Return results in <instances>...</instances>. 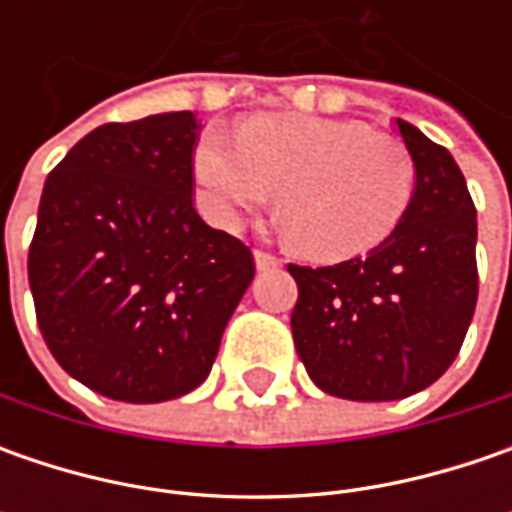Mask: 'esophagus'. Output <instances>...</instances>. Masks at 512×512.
<instances>
[{"label": "esophagus", "mask_w": 512, "mask_h": 512, "mask_svg": "<svg viewBox=\"0 0 512 512\" xmlns=\"http://www.w3.org/2000/svg\"><path fill=\"white\" fill-rule=\"evenodd\" d=\"M253 259H256V267H259V270H276V267L282 265V259L273 256V253H267V250H256Z\"/></svg>", "instance_id": "obj_1"}]
</instances>
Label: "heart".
<instances>
[{
  "instance_id": "1",
  "label": "heart",
  "mask_w": 512,
  "mask_h": 512,
  "mask_svg": "<svg viewBox=\"0 0 512 512\" xmlns=\"http://www.w3.org/2000/svg\"><path fill=\"white\" fill-rule=\"evenodd\" d=\"M207 213L233 227L276 189V222L307 259L367 253L404 219L416 165L390 133L356 119L276 113L250 119L230 142L207 133L193 156Z\"/></svg>"
}]
</instances>
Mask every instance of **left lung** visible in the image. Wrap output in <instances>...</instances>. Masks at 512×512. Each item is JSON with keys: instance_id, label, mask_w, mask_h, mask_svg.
<instances>
[{"instance_id": "1", "label": "left lung", "mask_w": 512, "mask_h": 512, "mask_svg": "<svg viewBox=\"0 0 512 512\" xmlns=\"http://www.w3.org/2000/svg\"><path fill=\"white\" fill-rule=\"evenodd\" d=\"M416 165L399 227L330 267L287 265L290 316L310 379L350 402H393L436 382L462 350L479 299L476 205L453 156L396 122Z\"/></svg>"}]
</instances>
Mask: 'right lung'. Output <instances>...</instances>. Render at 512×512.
Returning <instances> with one entry per match:
<instances>
[{"label": "right lung", "instance_id": "obj_1", "mask_svg": "<svg viewBox=\"0 0 512 512\" xmlns=\"http://www.w3.org/2000/svg\"><path fill=\"white\" fill-rule=\"evenodd\" d=\"M199 119L108 122L50 170L28 282L53 359L76 382L130 404L205 382L253 253L193 207Z\"/></svg>", "mask_w": 512, "mask_h": 512}]
</instances>
